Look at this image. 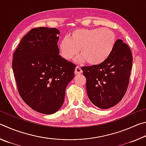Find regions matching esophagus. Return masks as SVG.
Segmentation results:
<instances>
[{
    "instance_id": "34e87169",
    "label": "esophagus",
    "mask_w": 146,
    "mask_h": 146,
    "mask_svg": "<svg viewBox=\"0 0 146 146\" xmlns=\"http://www.w3.org/2000/svg\"><path fill=\"white\" fill-rule=\"evenodd\" d=\"M75 75H80V74L82 73V70L79 66H76V68H75Z\"/></svg>"
}]
</instances>
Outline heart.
<instances>
[{
    "mask_svg": "<svg viewBox=\"0 0 146 146\" xmlns=\"http://www.w3.org/2000/svg\"><path fill=\"white\" fill-rule=\"evenodd\" d=\"M115 42V34L109 29H78L69 38L62 39L59 50L64 58L70 60L80 49L81 55L76 58V63L86 60L91 65H98L109 57Z\"/></svg>",
    "mask_w": 146,
    "mask_h": 146,
    "instance_id": "heart-1",
    "label": "heart"
}]
</instances>
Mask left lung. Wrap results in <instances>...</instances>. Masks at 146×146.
I'll return each instance as SVG.
<instances>
[{
  "label": "left lung",
  "mask_w": 146,
  "mask_h": 146,
  "mask_svg": "<svg viewBox=\"0 0 146 146\" xmlns=\"http://www.w3.org/2000/svg\"><path fill=\"white\" fill-rule=\"evenodd\" d=\"M133 56L127 44L116 40L111 53L98 65L84 66L89 99L100 109L115 106L126 93L132 68Z\"/></svg>",
  "instance_id": "8db88e82"
}]
</instances>
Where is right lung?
Returning <instances> with one entry per match:
<instances>
[{"mask_svg":"<svg viewBox=\"0 0 146 146\" xmlns=\"http://www.w3.org/2000/svg\"><path fill=\"white\" fill-rule=\"evenodd\" d=\"M57 29L39 27L22 38L13 53L12 68L20 96L33 110L56 113L76 66L59 55Z\"/></svg>","mask_w":146,"mask_h":146,"instance_id":"right-lung-1","label":"right lung"}]
</instances>
